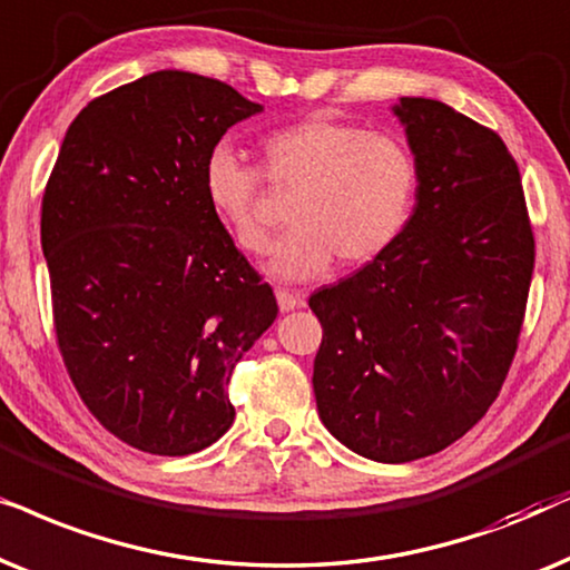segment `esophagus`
Returning a JSON list of instances; mask_svg holds the SVG:
<instances>
[{
	"instance_id": "esophagus-1",
	"label": "esophagus",
	"mask_w": 570,
	"mask_h": 570,
	"mask_svg": "<svg viewBox=\"0 0 570 570\" xmlns=\"http://www.w3.org/2000/svg\"><path fill=\"white\" fill-rule=\"evenodd\" d=\"M276 302L281 307V313H289V309H297L305 305V297L299 292H289V289H276Z\"/></svg>"
}]
</instances>
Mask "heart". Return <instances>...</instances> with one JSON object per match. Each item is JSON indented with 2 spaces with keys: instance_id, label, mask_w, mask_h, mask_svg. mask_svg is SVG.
<instances>
[{
  "instance_id": "1",
  "label": "heart",
  "mask_w": 570,
  "mask_h": 570,
  "mask_svg": "<svg viewBox=\"0 0 570 570\" xmlns=\"http://www.w3.org/2000/svg\"><path fill=\"white\" fill-rule=\"evenodd\" d=\"M263 179L278 193H297L294 229L273 255L271 273L313 278L333 257L341 268H362L396 245L414 214L420 164L399 135L321 114L265 132L261 169L234 148L216 146L203 164V197L249 255L271 247Z\"/></svg>"
}]
</instances>
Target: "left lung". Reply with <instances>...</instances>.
I'll return each mask as SVG.
<instances>
[{
    "instance_id": "1",
    "label": "left lung",
    "mask_w": 570,
    "mask_h": 570,
    "mask_svg": "<svg viewBox=\"0 0 570 570\" xmlns=\"http://www.w3.org/2000/svg\"><path fill=\"white\" fill-rule=\"evenodd\" d=\"M420 193L389 253L309 297L323 325L313 389L346 449L404 464L482 420L519 348L534 234L500 135L432 98L393 109Z\"/></svg>"
}]
</instances>
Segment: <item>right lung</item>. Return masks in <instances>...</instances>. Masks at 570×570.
<instances>
[{"instance_id":"add662e5","label":"right lung","mask_w":570,"mask_h":570,"mask_svg":"<svg viewBox=\"0 0 570 570\" xmlns=\"http://www.w3.org/2000/svg\"><path fill=\"white\" fill-rule=\"evenodd\" d=\"M263 106L161 70L72 119L41 200L57 346L88 412L132 449L187 456L234 422L229 381L276 321L203 197V164Z\"/></svg>"}]
</instances>
